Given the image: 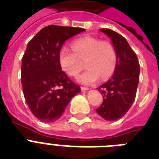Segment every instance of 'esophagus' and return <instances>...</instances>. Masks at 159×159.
<instances>
[{"instance_id": "esophagus-1", "label": "esophagus", "mask_w": 159, "mask_h": 159, "mask_svg": "<svg viewBox=\"0 0 159 159\" xmlns=\"http://www.w3.org/2000/svg\"><path fill=\"white\" fill-rule=\"evenodd\" d=\"M81 89H82V92H86V91H87V90H89V88H88V87H81Z\"/></svg>"}]
</instances>
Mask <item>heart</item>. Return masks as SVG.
I'll use <instances>...</instances> for the list:
<instances>
[{
  "label": "heart",
  "instance_id": "b5f03b06",
  "mask_svg": "<svg viewBox=\"0 0 159 159\" xmlns=\"http://www.w3.org/2000/svg\"><path fill=\"white\" fill-rule=\"evenodd\" d=\"M72 48L63 47L58 54L60 67L65 73L76 77L83 68L79 58L86 59L87 69L77 77L82 84H92L98 80L106 79L113 74L117 63V54L111 42L101 41L94 37L86 36L72 43Z\"/></svg>",
  "mask_w": 159,
  "mask_h": 159
}]
</instances>
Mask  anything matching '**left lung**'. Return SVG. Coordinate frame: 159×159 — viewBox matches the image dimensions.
<instances>
[{
  "label": "left lung",
  "mask_w": 159,
  "mask_h": 159,
  "mask_svg": "<svg viewBox=\"0 0 159 159\" xmlns=\"http://www.w3.org/2000/svg\"><path fill=\"white\" fill-rule=\"evenodd\" d=\"M100 31L111 39L117 54V63L111 79L97 88L103 95V102L97 112L106 120L114 121L127 113L135 99L139 63L123 36L109 29H101Z\"/></svg>",
  "instance_id": "left-lung-1"
}]
</instances>
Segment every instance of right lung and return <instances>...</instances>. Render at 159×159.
Listing matches in <instances>:
<instances>
[{"mask_svg": "<svg viewBox=\"0 0 159 159\" xmlns=\"http://www.w3.org/2000/svg\"><path fill=\"white\" fill-rule=\"evenodd\" d=\"M83 31L82 28L48 25L27 44L21 65L24 97L40 121L57 120L72 97L81 92L79 86L62 71L58 54L65 41Z\"/></svg>", "mask_w": 159, "mask_h": 159, "instance_id": "right-lung-1", "label": "right lung"}]
</instances>
